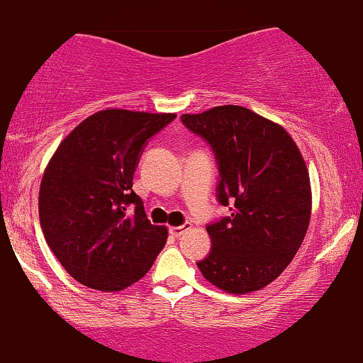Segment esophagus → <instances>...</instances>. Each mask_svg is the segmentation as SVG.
<instances>
[{
    "mask_svg": "<svg viewBox=\"0 0 363 363\" xmlns=\"http://www.w3.org/2000/svg\"><path fill=\"white\" fill-rule=\"evenodd\" d=\"M189 228H191V224L189 223H184L182 226H174V228H170V235L174 236V238H179V236H181L184 231H188Z\"/></svg>",
    "mask_w": 363,
    "mask_h": 363,
    "instance_id": "obj_1",
    "label": "esophagus"
}]
</instances>
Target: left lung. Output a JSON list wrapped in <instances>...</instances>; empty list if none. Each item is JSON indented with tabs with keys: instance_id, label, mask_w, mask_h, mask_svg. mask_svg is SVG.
<instances>
[{
	"instance_id": "left-lung-1",
	"label": "left lung",
	"mask_w": 363,
	"mask_h": 363,
	"mask_svg": "<svg viewBox=\"0 0 363 363\" xmlns=\"http://www.w3.org/2000/svg\"><path fill=\"white\" fill-rule=\"evenodd\" d=\"M181 121L211 146L217 201L231 212L207 224L212 247L196 266L220 291H259L287 268L306 236V163L285 128L242 106L182 114Z\"/></svg>"
}]
</instances>
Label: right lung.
Here are the masks:
<instances>
[{"label":"right lung","mask_w":363,"mask_h":363,"mask_svg":"<svg viewBox=\"0 0 363 363\" xmlns=\"http://www.w3.org/2000/svg\"><path fill=\"white\" fill-rule=\"evenodd\" d=\"M175 114L106 109L57 147L40 188V224L60 264L79 284L114 292L144 277L167 242L133 193L144 147Z\"/></svg>","instance_id":"obj_1"}]
</instances>
